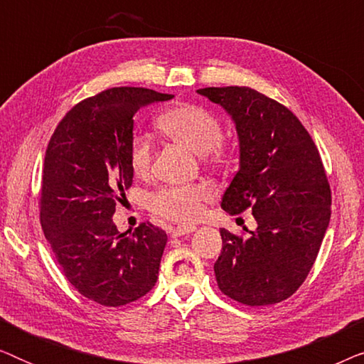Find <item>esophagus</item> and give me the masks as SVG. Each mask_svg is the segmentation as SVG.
I'll list each match as a JSON object with an SVG mask.
<instances>
[{"label":"esophagus","mask_w":364,"mask_h":364,"mask_svg":"<svg viewBox=\"0 0 364 364\" xmlns=\"http://www.w3.org/2000/svg\"><path fill=\"white\" fill-rule=\"evenodd\" d=\"M192 232H196V225H177V227L171 228L172 237H182V235H187V233H192Z\"/></svg>","instance_id":"1"}]
</instances>
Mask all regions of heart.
<instances>
[{
  "mask_svg": "<svg viewBox=\"0 0 364 364\" xmlns=\"http://www.w3.org/2000/svg\"><path fill=\"white\" fill-rule=\"evenodd\" d=\"M156 126L164 136L181 144L197 156L215 152L222 141L220 121L205 107L197 104L181 102L168 107L157 117ZM152 147L146 137L134 136L129 144V166L136 176H146L151 168ZM210 191L203 186L162 187L151 193L147 205L159 215L171 220L187 222L200 215L203 202L208 200Z\"/></svg>",
  "mask_w": 364,
  "mask_h": 364,
  "instance_id": "1",
  "label": "heart"
}]
</instances>
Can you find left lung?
Listing matches in <instances>:
<instances>
[{"label": "left lung", "instance_id": "left-lung-1", "mask_svg": "<svg viewBox=\"0 0 364 364\" xmlns=\"http://www.w3.org/2000/svg\"><path fill=\"white\" fill-rule=\"evenodd\" d=\"M235 124L238 171L222 197L230 215L252 210L255 230L220 228L213 265L222 293L248 306L287 300L311 270L331 215L320 152L290 109L245 86L197 91Z\"/></svg>", "mask_w": 364, "mask_h": 364}]
</instances>
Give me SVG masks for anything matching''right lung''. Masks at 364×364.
Segmentation results:
<instances>
[{
	"mask_svg": "<svg viewBox=\"0 0 364 364\" xmlns=\"http://www.w3.org/2000/svg\"><path fill=\"white\" fill-rule=\"evenodd\" d=\"M172 97L144 87L107 89L74 106L48 144L39 202L44 237L69 283L99 305H127L157 282L166 232L147 222L127 235L112 215L132 186V117Z\"/></svg>",
	"mask_w": 364,
	"mask_h": 364,
	"instance_id": "add662e5",
	"label": "right lung"
}]
</instances>
